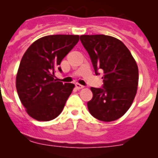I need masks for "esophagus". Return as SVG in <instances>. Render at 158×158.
Returning <instances> with one entry per match:
<instances>
[{"label":"esophagus","instance_id":"esophagus-1","mask_svg":"<svg viewBox=\"0 0 158 158\" xmlns=\"http://www.w3.org/2000/svg\"><path fill=\"white\" fill-rule=\"evenodd\" d=\"M76 89H82L84 88L83 85H80V84H79V83L76 84Z\"/></svg>","mask_w":158,"mask_h":158}]
</instances>
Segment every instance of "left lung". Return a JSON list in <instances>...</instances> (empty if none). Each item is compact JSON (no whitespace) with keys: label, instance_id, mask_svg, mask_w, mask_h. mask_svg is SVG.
<instances>
[{"label":"left lung","instance_id":"left-lung-1","mask_svg":"<svg viewBox=\"0 0 158 158\" xmlns=\"http://www.w3.org/2000/svg\"><path fill=\"white\" fill-rule=\"evenodd\" d=\"M95 73H104L103 88L91 87L93 97L87 106L90 114L102 122H112L124 115L133 103L138 85V68L126 46L106 35H82Z\"/></svg>","mask_w":158,"mask_h":158}]
</instances>
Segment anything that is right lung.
<instances>
[{
  "instance_id": "add662e5",
  "label": "right lung",
  "mask_w": 158,
  "mask_h": 158,
  "mask_svg": "<svg viewBox=\"0 0 158 158\" xmlns=\"http://www.w3.org/2000/svg\"><path fill=\"white\" fill-rule=\"evenodd\" d=\"M79 40V35H49L33 42L20 61L16 88L27 113L40 122L56 118L75 85L54 79L56 68Z\"/></svg>"
}]
</instances>
